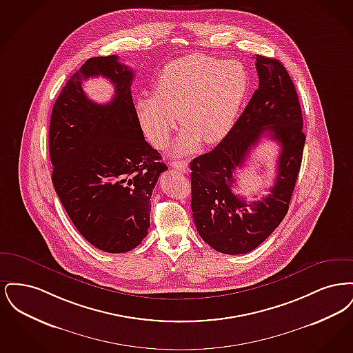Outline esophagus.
Segmentation results:
<instances>
[{"mask_svg": "<svg viewBox=\"0 0 353 353\" xmlns=\"http://www.w3.org/2000/svg\"><path fill=\"white\" fill-rule=\"evenodd\" d=\"M170 167L172 168L177 169V170H180L181 173H186L189 168H188V161H185V160H180V161H172L170 163Z\"/></svg>", "mask_w": 353, "mask_h": 353, "instance_id": "obj_1", "label": "esophagus"}]
</instances>
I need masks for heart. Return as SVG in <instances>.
Masks as SVG:
<instances>
[{
  "label": "heart",
  "mask_w": 353,
  "mask_h": 353,
  "mask_svg": "<svg viewBox=\"0 0 353 353\" xmlns=\"http://www.w3.org/2000/svg\"><path fill=\"white\" fill-rule=\"evenodd\" d=\"M250 88L243 65L205 54H189L161 70L156 91L136 101V114L145 137L156 148L168 144L179 114L185 127L173 152L196 151L200 141L214 144L233 130Z\"/></svg>",
  "instance_id": "1"
}]
</instances>
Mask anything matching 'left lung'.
Returning a JSON list of instances; mask_svg holds the SVG:
<instances>
[{"label": "left lung", "instance_id": "1", "mask_svg": "<svg viewBox=\"0 0 353 353\" xmlns=\"http://www.w3.org/2000/svg\"><path fill=\"white\" fill-rule=\"evenodd\" d=\"M255 61L259 85L233 130L213 151L190 161L197 232L216 252L233 255L258 248L285 219L305 141L301 103L285 66L262 55ZM262 137L281 147L277 177L266 198L248 203L232 192L234 172Z\"/></svg>", "mask_w": 353, "mask_h": 353}]
</instances>
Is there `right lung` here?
Wrapping results in <instances>:
<instances>
[{
    "mask_svg": "<svg viewBox=\"0 0 353 353\" xmlns=\"http://www.w3.org/2000/svg\"><path fill=\"white\" fill-rule=\"evenodd\" d=\"M90 76L114 84L110 103L86 98L81 82ZM134 77L117 55L90 58L51 112L54 189L78 232L105 252H130L148 234L152 190L168 169L144 139L131 95Z\"/></svg>",
    "mask_w": 353,
    "mask_h": 353,
    "instance_id": "1",
    "label": "right lung"
}]
</instances>
